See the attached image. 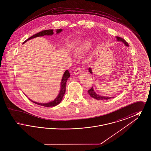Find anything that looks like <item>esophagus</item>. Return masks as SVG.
I'll return each instance as SVG.
<instances>
[{"mask_svg": "<svg viewBox=\"0 0 151 151\" xmlns=\"http://www.w3.org/2000/svg\"><path fill=\"white\" fill-rule=\"evenodd\" d=\"M81 71V68H80V67H78V68H76L75 70V71H74V75H78V74H79L80 72Z\"/></svg>", "mask_w": 151, "mask_h": 151, "instance_id": "34e87169", "label": "esophagus"}]
</instances>
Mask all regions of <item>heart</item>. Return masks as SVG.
Here are the masks:
<instances>
[{
    "mask_svg": "<svg viewBox=\"0 0 151 151\" xmlns=\"http://www.w3.org/2000/svg\"><path fill=\"white\" fill-rule=\"evenodd\" d=\"M89 47L90 45L89 43H83L74 47L72 49V52L75 56L80 57L83 55L84 53H86V51L89 49Z\"/></svg>",
    "mask_w": 151,
    "mask_h": 151,
    "instance_id": "1",
    "label": "heart"
}]
</instances>
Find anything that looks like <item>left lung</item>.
<instances>
[{"instance_id": "left-lung-1", "label": "left lung", "mask_w": 151, "mask_h": 151, "mask_svg": "<svg viewBox=\"0 0 151 151\" xmlns=\"http://www.w3.org/2000/svg\"><path fill=\"white\" fill-rule=\"evenodd\" d=\"M116 40H117L118 41L122 42L125 45V46H129L128 43H127L124 39H123L122 38H121V37H116ZM88 70H89V72H90L91 74H92V68H91V67L89 68ZM88 93H89V94L92 98H93L94 99H96V100H108V99L113 98V97H111L102 96H100V95H99V94H97L95 92V91H94L93 86H92L89 90H88Z\"/></svg>"}]
</instances>
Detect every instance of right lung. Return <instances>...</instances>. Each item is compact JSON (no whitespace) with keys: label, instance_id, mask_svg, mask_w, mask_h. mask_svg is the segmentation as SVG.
Wrapping results in <instances>:
<instances>
[{"label":"right lung","instance_id":"right-lung-1","mask_svg":"<svg viewBox=\"0 0 151 151\" xmlns=\"http://www.w3.org/2000/svg\"><path fill=\"white\" fill-rule=\"evenodd\" d=\"M62 31V29H57L56 30L57 34H59ZM53 34H54V32H53V30L52 29H48V30H42V31L37 33L36 35H35L29 37V38L27 39V40H25L23 42V43L26 42L27 41H29V40L32 39V38H36V37H42V36H52ZM70 72H69L68 70H66L65 71V73H64V74L63 75V77H62V79L61 83H60V92H59V93L58 94L57 97L54 100L51 101L50 102H47V103H39V102H35V101H32L29 99V100L31 101L32 102H33V103H35V104H37V105H41V106H45V107H52V106H55L57 105L62 101V99H63V96L65 95V84H66V82H67V80L70 78Z\"/></svg>","mask_w":151,"mask_h":151}]
</instances>
